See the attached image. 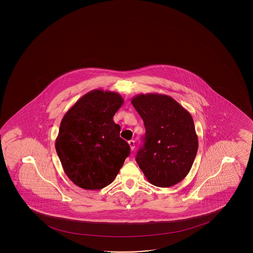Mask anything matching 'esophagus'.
Instances as JSON below:
<instances>
[{
    "label": "esophagus",
    "instance_id": "esophagus-1",
    "mask_svg": "<svg viewBox=\"0 0 253 253\" xmlns=\"http://www.w3.org/2000/svg\"><path fill=\"white\" fill-rule=\"evenodd\" d=\"M128 143H129L131 151H133L134 148H135V142H134L133 140H130Z\"/></svg>",
    "mask_w": 253,
    "mask_h": 253
}]
</instances>
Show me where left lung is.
<instances>
[{
	"label": "left lung",
	"mask_w": 253,
	"mask_h": 253,
	"mask_svg": "<svg viewBox=\"0 0 253 253\" xmlns=\"http://www.w3.org/2000/svg\"><path fill=\"white\" fill-rule=\"evenodd\" d=\"M131 104L145 126L143 145L136 161L147 180L169 187L183 180L192 168L198 148L192 116L171 97L138 94Z\"/></svg>",
	"instance_id": "8db88e82"
}]
</instances>
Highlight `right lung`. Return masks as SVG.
Instances as JSON below:
<instances>
[{
  "instance_id": "add662e5",
  "label": "right lung",
  "mask_w": 253,
  "mask_h": 253,
  "mask_svg": "<svg viewBox=\"0 0 253 253\" xmlns=\"http://www.w3.org/2000/svg\"><path fill=\"white\" fill-rule=\"evenodd\" d=\"M123 102L119 93L94 89L61 120L55 150L67 177L79 187L99 190L112 183L130 154L113 121Z\"/></svg>"
}]
</instances>
